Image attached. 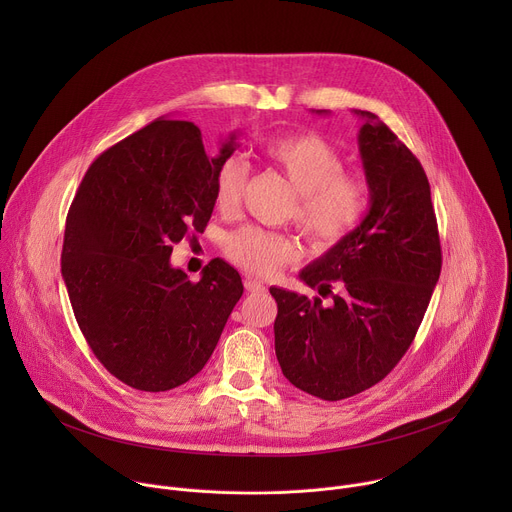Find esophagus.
I'll use <instances>...</instances> for the list:
<instances>
[{
  "label": "esophagus",
  "mask_w": 512,
  "mask_h": 512,
  "mask_svg": "<svg viewBox=\"0 0 512 512\" xmlns=\"http://www.w3.org/2000/svg\"><path fill=\"white\" fill-rule=\"evenodd\" d=\"M245 289L249 291V294H263V291H265V285H263L261 281H257V279L247 277V279H245Z\"/></svg>",
  "instance_id": "34e87169"
}]
</instances>
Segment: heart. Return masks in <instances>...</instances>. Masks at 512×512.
<instances>
[{
	"mask_svg": "<svg viewBox=\"0 0 512 512\" xmlns=\"http://www.w3.org/2000/svg\"><path fill=\"white\" fill-rule=\"evenodd\" d=\"M265 158L298 192L291 216L320 249L346 241L369 208V188L358 176L344 172L342 156L314 133H296L269 141ZM249 180V164L241 156L221 162L214 174V200L223 212L239 208ZM227 255L257 275H269L300 255L298 243L273 231L245 227L225 243Z\"/></svg>",
	"mask_w": 512,
	"mask_h": 512,
	"instance_id": "heart-1",
	"label": "heart"
}]
</instances>
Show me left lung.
I'll return each instance as SVG.
<instances>
[{"label":"left lung","mask_w":512,"mask_h":512,"mask_svg":"<svg viewBox=\"0 0 512 512\" xmlns=\"http://www.w3.org/2000/svg\"><path fill=\"white\" fill-rule=\"evenodd\" d=\"M326 115V109L316 111ZM358 152L371 206L358 229L302 269L300 279L331 294L338 280L343 296L322 306L281 287L275 354L285 379L324 401H340L383 381L411 346L442 271V247L431 190L419 160L371 111Z\"/></svg>","instance_id":"1"}]
</instances>
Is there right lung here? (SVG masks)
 <instances>
[{
    "mask_svg": "<svg viewBox=\"0 0 512 512\" xmlns=\"http://www.w3.org/2000/svg\"><path fill=\"white\" fill-rule=\"evenodd\" d=\"M200 129L160 117L103 152L66 216L62 279L93 354L121 383L170 391L202 371L243 296L235 267L212 259L200 281L172 267V245L202 233L214 174Z\"/></svg>",
    "mask_w": 512,
    "mask_h": 512,
    "instance_id": "1",
    "label": "right lung"
}]
</instances>
